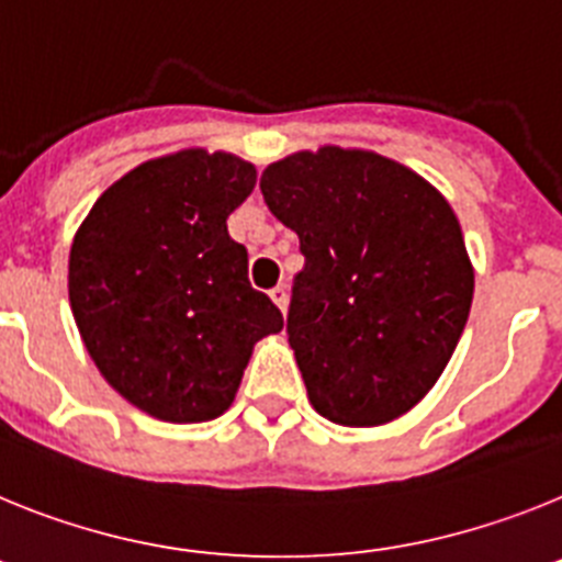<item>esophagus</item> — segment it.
Here are the masks:
<instances>
[{
    "mask_svg": "<svg viewBox=\"0 0 562 562\" xmlns=\"http://www.w3.org/2000/svg\"><path fill=\"white\" fill-rule=\"evenodd\" d=\"M268 296H271V300H274L277 308H280L282 314H285V311H288V288H285V285L271 288V291H268Z\"/></svg>",
    "mask_w": 562,
    "mask_h": 562,
    "instance_id": "obj_1",
    "label": "esophagus"
}]
</instances>
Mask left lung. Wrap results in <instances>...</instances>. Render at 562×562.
Returning <instances> with one entry per match:
<instances>
[{"instance_id":"left-lung-1","label":"left lung","mask_w":562,"mask_h":562,"mask_svg":"<svg viewBox=\"0 0 562 562\" xmlns=\"http://www.w3.org/2000/svg\"><path fill=\"white\" fill-rule=\"evenodd\" d=\"M300 237L288 341L319 416L375 427L427 396L470 316L475 271L432 183L368 149L319 146L260 178Z\"/></svg>"}]
</instances>
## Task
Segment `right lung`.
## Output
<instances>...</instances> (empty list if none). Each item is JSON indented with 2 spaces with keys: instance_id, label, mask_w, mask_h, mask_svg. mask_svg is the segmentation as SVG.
<instances>
[{
  "instance_id": "1",
  "label": "right lung",
  "mask_w": 562,
  "mask_h": 562,
  "mask_svg": "<svg viewBox=\"0 0 562 562\" xmlns=\"http://www.w3.org/2000/svg\"><path fill=\"white\" fill-rule=\"evenodd\" d=\"M254 183L237 155L180 149L115 180L72 237L67 291L87 353L160 422L223 416L254 345L282 330L226 226Z\"/></svg>"
}]
</instances>
